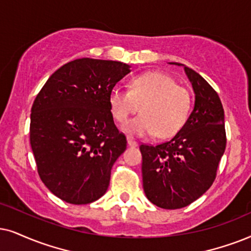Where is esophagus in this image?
Instances as JSON below:
<instances>
[{"mask_svg":"<svg viewBox=\"0 0 251 251\" xmlns=\"http://www.w3.org/2000/svg\"><path fill=\"white\" fill-rule=\"evenodd\" d=\"M127 144L129 147H136L138 146V141H135L131 136H127Z\"/></svg>","mask_w":251,"mask_h":251,"instance_id":"1","label":"esophagus"}]
</instances>
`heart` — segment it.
<instances>
[{
	"label": "heart",
	"instance_id": "heart-1",
	"mask_svg": "<svg viewBox=\"0 0 251 251\" xmlns=\"http://www.w3.org/2000/svg\"><path fill=\"white\" fill-rule=\"evenodd\" d=\"M109 104L113 117L120 124L127 122L141 106L142 115L124 127L128 134L170 138L185 125L191 112L192 97L188 89L177 84L174 77L151 72L135 76L129 89L113 87Z\"/></svg>",
	"mask_w": 251,
	"mask_h": 251
}]
</instances>
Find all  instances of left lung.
<instances>
[{"label":"left lung","mask_w":251,"mask_h":251,"mask_svg":"<svg viewBox=\"0 0 251 251\" xmlns=\"http://www.w3.org/2000/svg\"><path fill=\"white\" fill-rule=\"evenodd\" d=\"M183 66L195 91V107L169 141L141 145L142 183L148 201L166 210L185 207L213 184L226 148L225 113L217 91L193 69Z\"/></svg>","instance_id":"obj_1"}]
</instances>
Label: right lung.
Returning <instances> with one entry per match:
<instances>
[{
    "label": "right lung",
    "instance_id": "1",
    "mask_svg": "<svg viewBox=\"0 0 251 251\" xmlns=\"http://www.w3.org/2000/svg\"><path fill=\"white\" fill-rule=\"evenodd\" d=\"M131 66L76 59L50 76L31 109L30 144L38 174L63 201L90 204L106 192L111 169L126 149L109 104Z\"/></svg>",
    "mask_w": 251,
    "mask_h": 251
}]
</instances>
